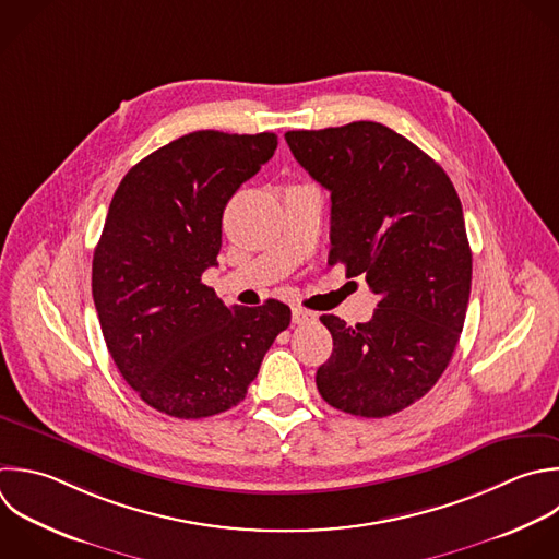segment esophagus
Segmentation results:
<instances>
[{
    "mask_svg": "<svg viewBox=\"0 0 559 559\" xmlns=\"http://www.w3.org/2000/svg\"><path fill=\"white\" fill-rule=\"evenodd\" d=\"M310 321H317V314H314V312L304 310V308H293V323L304 325V323H310Z\"/></svg>",
    "mask_w": 559,
    "mask_h": 559,
    "instance_id": "esophagus-1",
    "label": "esophagus"
}]
</instances>
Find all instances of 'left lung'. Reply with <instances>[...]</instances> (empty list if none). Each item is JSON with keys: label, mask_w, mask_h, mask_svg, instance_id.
<instances>
[{"label": "left lung", "mask_w": 559, "mask_h": 559, "mask_svg": "<svg viewBox=\"0 0 559 559\" xmlns=\"http://www.w3.org/2000/svg\"><path fill=\"white\" fill-rule=\"evenodd\" d=\"M286 144L330 190V264L365 275L378 295L367 323L334 314L332 356L317 369L321 397L360 417L393 415L424 397L459 343L472 251L443 168L378 122L288 131Z\"/></svg>", "instance_id": "8db88e82"}]
</instances>
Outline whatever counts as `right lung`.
Returning a JSON list of instances; mask_svg holds the SVG:
<instances>
[{"instance_id":"add662e5","label":"right lung","mask_w":559,"mask_h":559,"mask_svg":"<svg viewBox=\"0 0 559 559\" xmlns=\"http://www.w3.org/2000/svg\"><path fill=\"white\" fill-rule=\"evenodd\" d=\"M277 148L275 133L194 131L133 166L94 251L92 293L109 354L155 411L199 419L240 404L290 308H227L201 282L223 212Z\"/></svg>"}]
</instances>
